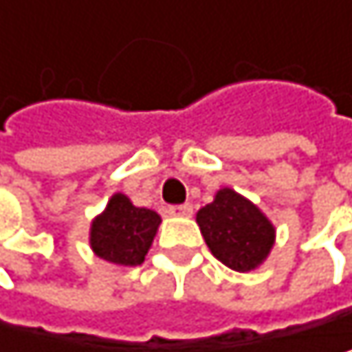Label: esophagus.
I'll list each match as a JSON object with an SVG mask.
<instances>
[{
    "instance_id": "34e87169",
    "label": "esophagus",
    "mask_w": 352,
    "mask_h": 352,
    "mask_svg": "<svg viewBox=\"0 0 352 352\" xmlns=\"http://www.w3.org/2000/svg\"><path fill=\"white\" fill-rule=\"evenodd\" d=\"M168 215L173 217H190L192 215V205H175L168 209Z\"/></svg>"
}]
</instances>
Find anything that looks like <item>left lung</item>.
<instances>
[{
	"label": "left lung",
	"instance_id": "1",
	"mask_svg": "<svg viewBox=\"0 0 352 352\" xmlns=\"http://www.w3.org/2000/svg\"><path fill=\"white\" fill-rule=\"evenodd\" d=\"M196 223L211 253L236 272L260 268L276 239L266 213L232 188L217 190L213 202L196 213Z\"/></svg>",
	"mask_w": 352,
	"mask_h": 352
}]
</instances>
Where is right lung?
Segmentation results:
<instances>
[{"mask_svg": "<svg viewBox=\"0 0 352 352\" xmlns=\"http://www.w3.org/2000/svg\"><path fill=\"white\" fill-rule=\"evenodd\" d=\"M160 221L156 211L135 207L126 194L116 192L105 211L90 223V249L105 262L139 266L154 243Z\"/></svg>", "mask_w": 352, "mask_h": 352, "instance_id": "obj_1", "label": "right lung"}]
</instances>
